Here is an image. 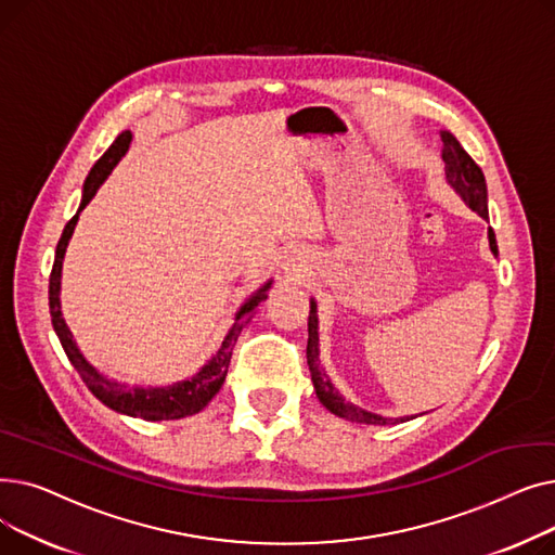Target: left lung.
Masks as SVG:
<instances>
[{"label":"left lung","mask_w":555,"mask_h":555,"mask_svg":"<svg viewBox=\"0 0 555 555\" xmlns=\"http://www.w3.org/2000/svg\"><path fill=\"white\" fill-rule=\"evenodd\" d=\"M441 141H443V151L441 157L446 162V178L448 184L461 195V199L468 204V207L488 220V189H486V178L481 168L475 164V159L463 151V145L456 141V137L448 130H441ZM488 243L490 251L498 256V241H494V231L488 227ZM306 358H308V369L310 377L314 385V393L326 410L339 418H346L351 423H362V425H396L404 423L412 418H387L380 414H373L362 410V406L346 402L341 393L333 387L331 377L326 369L322 366V360H319V317H317V301L310 299V317H308V348H306Z\"/></svg>","instance_id":"8db88e82"}]
</instances>
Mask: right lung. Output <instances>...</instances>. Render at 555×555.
<instances>
[{"label":"right lung","instance_id":"add662e5","mask_svg":"<svg viewBox=\"0 0 555 555\" xmlns=\"http://www.w3.org/2000/svg\"><path fill=\"white\" fill-rule=\"evenodd\" d=\"M130 141H132V132L124 130L119 137L114 139L109 149L103 153V157L92 166L90 175H87V180L82 184L80 207H78L76 216L67 222L61 241H57L53 270H51V276H49L51 324H53V331H55L57 339H61V344L65 348L69 362L74 364V369L82 377V383L105 406H109V410L119 412V414L132 416V418L175 421V418H186V416H193V414L202 412L204 406L211 402V398L220 391V387L224 383L227 369H229L233 346H236V339H238L241 331L251 322L256 308L268 299V293L272 287V279L266 285H260L249 299H245V304L236 310V314H233V324L227 331L222 344L218 346V351L199 366V371H195L191 377H186V380H178V383L164 385V387H141V385L128 387L126 383L109 380L105 373H101L94 364L87 362V358L80 353V348H78L69 326L65 324V317H63V310H61L63 260H65L67 245L74 236V229H76L80 211L96 195V191L107 180V175L112 172V168L119 164L121 157L128 153Z\"/></svg>","mask_w":555,"mask_h":555}]
</instances>
